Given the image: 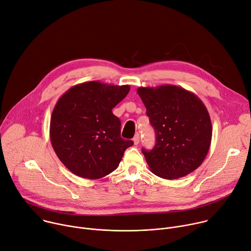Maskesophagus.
<instances>
[{"label":"esophagus","mask_w":251,"mask_h":251,"mask_svg":"<svg viewBox=\"0 0 251 251\" xmlns=\"http://www.w3.org/2000/svg\"><path fill=\"white\" fill-rule=\"evenodd\" d=\"M133 143H134V145H138V144H140V134H138V133H136V134L134 135V137H133Z\"/></svg>","instance_id":"esophagus-1"}]
</instances>
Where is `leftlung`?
<instances>
[{
    "instance_id": "1",
    "label": "left lung",
    "mask_w": 251,
    "mask_h": 251,
    "mask_svg": "<svg viewBox=\"0 0 251 251\" xmlns=\"http://www.w3.org/2000/svg\"><path fill=\"white\" fill-rule=\"evenodd\" d=\"M156 141L143 153L155 176L165 179L183 177L202 163L210 148L212 126L202 100L174 85L137 89Z\"/></svg>"
}]
</instances>
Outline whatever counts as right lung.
Wrapping results in <instances>:
<instances>
[{"mask_svg":"<svg viewBox=\"0 0 251 251\" xmlns=\"http://www.w3.org/2000/svg\"><path fill=\"white\" fill-rule=\"evenodd\" d=\"M129 86L99 80L78 83L55 103L50 124L52 149L74 175L88 179L113 173L132 141L121 137V121L113 109Z\"/></svg>","mask_w":251,"mask_h":251,"instance_id":"right-lung-1","label":"right lung"}]
</instances>
